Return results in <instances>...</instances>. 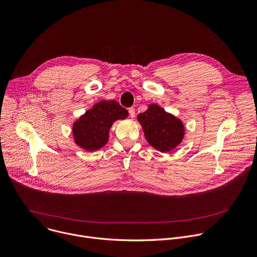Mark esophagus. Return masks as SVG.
I'll use <instances>...</instances> for the list:
<instances>
[{
  "instance_id": "obj_1",
  "label": "esophagus",
  "mask_w": 257,
  "mask_h": 257,
  "mask_svg": "<svg viewBox=\"0 0 257 257\" xmlns=\"http://www.w3.org/2000/svg\"><path fill=\"white\" fill-rule=\"evenodd\" d=\"M128 112H129V115H130V117L133 119V118L135 117V109H134V108H129Z\"/></svg>"
}]
</instances>
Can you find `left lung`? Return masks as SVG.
I'll return each instance as SVG.
<instances>
[{
	"instance_id": "left-lung-1",
	"label": "left lung",
	"mask_w": 257,
	"mask_h": 257,
	"mask_svg": "<svg viewBox=\"0 0 257 257\" xmlns=\"http://www.w3.org/2000/svg\"><path fill=\"white\" fill-rule=\"evenodd\" d=\"M147 142L160 152H169L181 144L185 136V126L181 119L167 113L156 104L137 116Z\"/></svg>"
}]
</instances>
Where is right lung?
Segmentation results:
<instances>
[{
    "mask_svg": "<svg viewBox=\"0 0 257 257\" xmlns=\"http://www.w3.org/2000/svg\"><path fill=\"white\" fill-rule=\"evenodd\" d=\"M127 117L128 111L118 102L101 101L74 121L72 125L74 142L85 151H96L107 144L114 122Z\"/></svg>",
    "mask_w": 257,
    "mask_h": 257,
    "instance_id": "obj_1",
    "label": "right lung"
}]
</instances>
